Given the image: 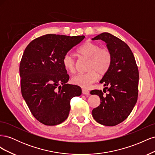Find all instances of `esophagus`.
I'll use <instances>...</instances> for the list:
<instances>
[{"label":"esophagus","mask_w":155,"mask_h":155,"mask_svg":"<svg viewBox=\"0 0 155 155\" xmlns=\"http://www.w3.org/2000/svg\"><path fill=\"white\" fill-rule=\"evenodd\" d=\"M82 93L83 94L88 96L89 94H90V92H89V91L87 90V89L83 88V89H82Z\"/></svg>","instance_id":"esophagus-1"}]
</instances>
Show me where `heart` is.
<instances>
[{"instance_id": "obj_1", "label": "heart", "mask_w": 155, "mask_h": 155, "mask_svg": "<svg viewBox=\"0 0 155 155\" xmlns=\"http://www.w3.org/2000/svg\"><path fill=\"white\" fill-rule=\"evenodd\" d=\"M79 55L88 60L87 72L78 74L71 79L73 84L83 88H88L97 79L98 74L102 76L108 72L112 63L111 51L107 47H101L97 43L87 41L78 49ZM64 68L68 72L74 73L76 70V59L72 54H65L62 59Z\"/></svg>"}]
</instances>
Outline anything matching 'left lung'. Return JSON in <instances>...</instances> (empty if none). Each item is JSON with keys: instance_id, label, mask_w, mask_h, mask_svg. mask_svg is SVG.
<instances>
[{"instance_id": "8db88e82", "label": "left lung", "mask_w": 155, "mask_h": 155, "mask_svg": "<svg viewBox=\"0 0 155 155\" xmlns=\"http://www.w3.org/2000/svg\"><path fill=\"white\" fill-rule=\"evenodd\" d=\"M92 39L104 41L112 54L110 68L100 81L105 87L104 91L91 92L100 97V104L92 110V116L101 125L115 126L127 118L137 101L138 67L129 46L118 37L104 32Z\"/></svg>"}]
</instances>
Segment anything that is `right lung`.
I'll list each match as a JSON object with an SVG mask.
<instances>
[{
  "label": "right lung",
  "instance_id": "right-lung-1",
  "mask_svg": "<svg viewBox=\"0 0 155 155\" xmlns=\"http://www.w3.org/2000/svg\"><path fill=\"white\" fill-rule=\"evenodd\" d=\"M84 38L46 34L26 46L19 66L21 93L31 114L41 124L63 122L69 114L70 100L81 94V87L67 83L69 76L62 59Z\"/></svg>",
  "mask_w": 155,
  "mask_h": 155
}]
</instances>
